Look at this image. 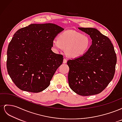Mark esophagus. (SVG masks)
<instances>
[{"mask_svg":"<svg viewBox=\"0 0 122 122\" xmlns=\"http://www.w3.org/2000/svg\"><path fill=\"white\" fill-rule=\"evenodd\" d=\"M67 60H66V58H64V60H63V63L64 64H66V63H67Z\"/></svg>","mask_w":122,"mask_h":122,"instance_id":"1","label":"esophagus"}]
</instances>
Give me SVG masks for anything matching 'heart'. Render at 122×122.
I'll use <instances>...</instances> for the list:
<instances>
[{
  "label": "heart",
  "mask_w": 122,
  "mask_h": 122,
  "mask_svg": "<svg viewBox=\"0 0 122 122\" xmlns=\"http://www.w3.org/2000/svg\"><path fill=\"white\" fill-rule=\"evenodd\" d=\"M52 41V46L57 51L66 49L69 56L79 57L86 53L91 47V39L86 35L73 30L62 32Z\"/></svg>",
  "instance_id": "heart-1"
}]
</instances>
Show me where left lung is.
Here are the masks:
<instances>
[{
    "instance_id": "1",
    "label": "left lung",
    "mask_w": 122,
    "mask_h": 122,
    "mask_svg": "<svg viewBox=\"0 0 122 122\" xmlns=\"http://www.w3.org/2000/svg\"><path fill=\"white\" fill-rule=\"evenodd\" d=\"M90 36L92 44L82 56L67 61L69 85L83 96L100 93L113 78L117 55L110 39L97 29L79 27Z\"/></svg>"
}]
</instances>
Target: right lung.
Masks as SVG:
<instances>
[{
	"instance_id": "right-lung-1",
	"label": "right lung",
	"mask_w": 122,
	"mask_h": 122,
	"mask_svg": "<svg viewBox=\"0 0 122 122\" xmlns=\"http://www.w3.org/2000/svg\"><path fill=\"white\" fill-rule=\"evenodd\" d=\"M64 30L53 23L31 24L15 33L7 50L6 67L19 89L39 93L49 86L64 59L51 50L52 41Z\"/></svg>"
}]
</instances>
